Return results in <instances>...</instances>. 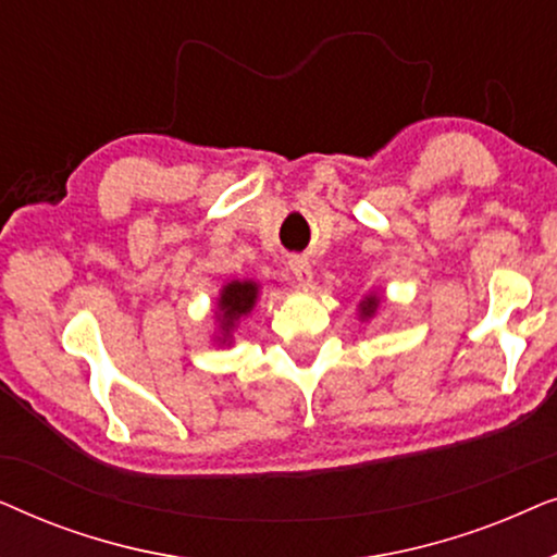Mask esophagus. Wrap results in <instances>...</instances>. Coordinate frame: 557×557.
<instances>
[{
  "label": "esophagus",
  "instance_id": "esophagus-1",
  "mask_svg": "<svg viewBox=\"0 0 557 557\" xmlns=\"http://www.w3.org/2000/svg\"><path fill=\"white\" fill-rule=\"evenodd\" d=\"M288 265H292L294 276H296V281H299V286L311 284V263H309L307 256H292Z\"/></svg>",
  "mask_w": 557,
  "mask_h": 557
}]
</instances>
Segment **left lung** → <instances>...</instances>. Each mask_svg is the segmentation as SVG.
<instances>
[{"label": "left lung", "mask_w": 557, "mask_h": 557, "mask_svg": "<svg viewBox=\"0 0 557 557\" xmlns=\"http://www.w3.org/2000/svg\"><path fill=\"white\" fill-rule=\"evenodd\" d=\"M377 307H380V296H375V294L364 296V301H360V317L370 319L377 311Z\"/></svg>", "instance_id": "left-lung-1"}]
</instances>
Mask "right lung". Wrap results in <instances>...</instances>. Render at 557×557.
<instances>
[{"mask_svg": "<svg viewBox=\"0 0 557 557\" xmlns=\"http://www.w3.org/2000/svg\"><path fill=\"white\" fill-rule=\"evenodd\" d=\"M258 299V284L253 281H231L223 286L218 299V322H220V342H231V332L240 317L250 314Z\"/></svg>", "mask_w": 557, "mask_h": 557, "instance_id": "1", "label": "right lung"}]
</instances>
